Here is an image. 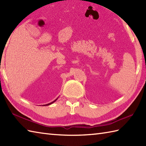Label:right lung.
Returning a JSON list of instances; mask_svg holds the SVG:
<instances>
[{
    "label": "right lung",
    "instance_id": "1",
    "mask_svg": "<svg viewBox=\"0 0 146 146\" xmlns=\"http://www.w3.org/2000/svg\"><path fill=\"white\" fill-rule=\"evenodd\" d=\"M57 99H58V98H56V100H54L53 102H51V103H49V104H46V105H51V104H52V103H54V102H55L56 100H57Z\"/></svg>",
    "mask_w": 146,
    "mask_h": 146
}]
</instances>
